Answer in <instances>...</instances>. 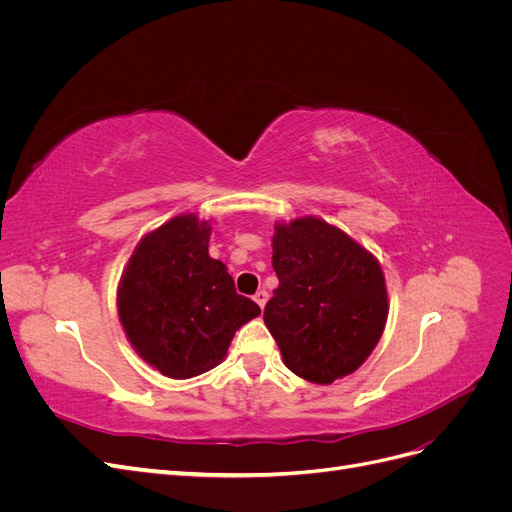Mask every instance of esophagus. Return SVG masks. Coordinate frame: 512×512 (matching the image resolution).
Here are the masks:
<instances>
[{"mask_svg": "<svg viewBox=\"0 0 512 512\" xmlns=\"http://www.w3.org/2000/svg\"><path fill=\"white\" fill-rule=\"evenodd\" d=\"M267 299H269V292H267V290H258V292L254 294V301L258 303V307H260V309H265Z\"/></svg>", "mask_w": 512, "mask_h": 512, "instance_id": "esophagus-1", "label": "esophagus"}]
</instances>
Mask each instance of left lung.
Instances as JSON below:
<instances>
[{"label":"left lung","instance_id":"left-lung-1","mask_svg":"<svg viewBox=\"0 0 512 512\" xmlns=\"http://www.w3.org/2000/svg\"><path fill=\"white\" fill-rule=\"evenodd\" d=\"M273 271L265 324L286 367L316 384L359 369L389 314L378 260L339 228L301 218L275 226Z\"/></svg>","mask_w":512,"mask_h":512}]
</instances>
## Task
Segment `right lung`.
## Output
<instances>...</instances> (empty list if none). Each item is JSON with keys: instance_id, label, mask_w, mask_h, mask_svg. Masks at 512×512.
<instances>
[{"instance_id": "right-lung-1", "label": "right lung", "mask_w": 512, "mask_h": 512, "mask_svg": "<svg viewBox=\"0 0 512 512\" xmlns=\"http://www.w3.org/2000/svg\"><path fill=\"white\" fill-rule=\"evenodd\" d=\"M211 226L177 215L138 243L119 286V318L143 359L185 380L218 365L260 307L209 256Z\"/></svg>"}]
</instances>
